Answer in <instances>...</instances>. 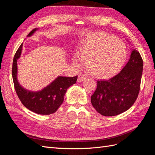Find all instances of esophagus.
Returning <instances> with one entry per match:
<instances>
[{"mask_svg":"<svg viewBox=\"0 0 155 155\" xmlns=\"http://www.w3.org/2000/svg\"><path fill=\"white\" fill-rule=\"evenodd\" d=\"M86 76L85 74H79L78 75V82H81L85 80L86 79Z\"/></svg>","mask_w":155,"mask_h":155,"instance_id":"esophagus-1","label":"esophagus"}]
</instances>
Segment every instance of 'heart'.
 Listing matches in <instances>:
<instances>
[{"label": "heart", "mask_w": 155, "mask_h": 155, "mask_svg": "<svg viewBox=\"0 0 155 155\" xmlns=\"http://www.w3.org/2000/svg\"><path fill=\"white\" fill-rule=\"evenodd\" d=\"M127 58V48L122 42L103 32L93 33L83 38L77 46L73 63L80 66L87 61V66L92 76L108 78L122 67Z\"/></svg>", "instance_id": "obj_1"}]
</instances>
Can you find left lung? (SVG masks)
I'll list each match as a JSON object with an SVG mask.
<instances>
[{"label": "left lung", "instance_id": "1", "mask_svg": "<svg viewBox=\"0 0 155 155\" xmlns=\"http://www.w3.org/2000/svg\"><path fill=\"white\" fill-rule=\"evenodd\" d=\"M142 71V58L133 49L120 72L108 80L97 81V88L91 96L96 111L103 116H114L132 107L140 92Z\"/></svg>", "mask_w": 155, "mask_h": 155}]
</instances>
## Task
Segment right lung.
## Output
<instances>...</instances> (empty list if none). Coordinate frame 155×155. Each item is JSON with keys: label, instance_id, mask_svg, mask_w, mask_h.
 <instances>
[{"label": "right lung", "instance_id": "1", "mask_svg": "<svg viewBox=\"0 0 155 155\" xmlns=\"http://www.w3.org/2000/svg\"><path fill=\"white\" fill-rule=\"evenodd\" d=\"M36 30V28L31 30L27 36H31ZM22 47V43L14 55L12 66V78L17 94L23 105L30 110L42 115L53 114L63 104L67 88L76 83L78 76L72 78L59 76L39 92L26 90L19 85L17 79V61L21 56Z\"/></svg>", "mask_w": 155, "mask_h": 155}]
</instances>
